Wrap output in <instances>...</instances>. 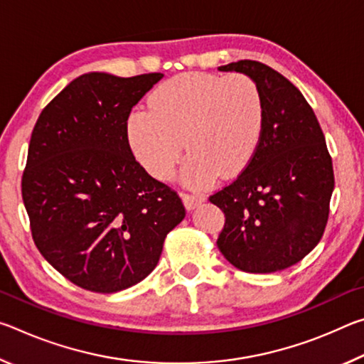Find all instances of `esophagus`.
Segmentation results:
<instances>
[{"label":"esophagus","mask_w":364,"mask_h":364,"mask_svg":"<svg viewBox=\"0 0 364 364\" xmlns=\"http://www.w3.org/2000/svg\"><path fill=\"white\" fill-rule=\"evenodd\" d=\"M181 197H183L184 207H186L188 210H193L197 204H200V202L205 199L204 194H199V193H181Z\"/></svg>","instance_id":"esophagus-1"}]
</instances>
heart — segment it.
I'll return each mask as SVG.
<instances>
[{
    "label": "heart",
    "instance_id": "1",
    "mask_svg": "<svg viewBox=\"0 0 364 364\" xmlns=\"http://www.w3.org/2000/svg\"><path fill=\"white\" fill-rule=\"evenodd\" d=\"M263 120L260 90L250 77L181 73L152 91L149 109L128 115L127 138L138 162L157 180L171 178L186 144L184 181L204 186L217 171L232 176L249 164Z\"/></svg>",
    "mask_w": 364,
    "mask_h": 364
}]
</instances>
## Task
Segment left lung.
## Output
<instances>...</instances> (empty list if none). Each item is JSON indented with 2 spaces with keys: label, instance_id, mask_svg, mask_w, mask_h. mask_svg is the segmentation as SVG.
Wrapping results in <instances>:
<instances>
[{
  "label": "left lung",
  "instance_id": "obj_1",
  "mask_svg": "<svg viewBox=\"0 0 364 364\" xmlns=\"http://www.w3.org/2000/svg\"><path fill=\"white\" fill-rule=\"evenodd\" d=\"M218 69L254 80L264 120L245 168L208 197L225 213L217 245L245 273H274L321 241L334 191L332 159L311 106L284 75L250 59Z\"/></svg>",
  "mask_w": 364,
  "mask_h": 364
}]
</instances>
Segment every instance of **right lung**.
<instances>
[{"instance_id":"right-lung-1","label":"right lung","mask_w":364,"mask_h":364,"mask_svg":"<svg viewBox=\"0 0 364 364\" xmlns=\"http://www.w3.org/2000/svg\"><path fill=\"white\" fill-rule=\"evenodd\" d=\"M162 77L85 73L35 123L22 175L30 231L48 263L86 291L112 294L143 281L186 215L127 138L133 106Z\"/></svg>"}]
</instances>
